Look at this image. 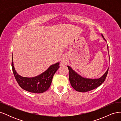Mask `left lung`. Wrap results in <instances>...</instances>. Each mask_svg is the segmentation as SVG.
<instances>
[{
	"mask_svg": "<svg viewBox=\"0 0 121 121\" xmlns=\"http://www.w3.org/2000/svg\"><path fill=\"white\" fill-rule=\"evenodd\" d=\"M101 35L106 41L104 37V36ZM68 68L69 72V80L72 86L75 90L81 92H85L91 91L101 85L105 81L108 71V69L103 76L100 78L89 79L82 77L81 76L77 74L74 71H73L70 67L68 66Z\"/></svg>",
	"mask_w": 121,
	"mask_h": 121,
	"instance_id": "left-lung-1",
	"label": "left lung"
}]
</instances>
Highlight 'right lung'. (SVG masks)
<instances>
[{"instance_id":"obj_1","label":"right lung","mask_w":121,"mask_h":121,"mask_svg":"<svg viewBox=\"0 0 121 121\" xmlns=\"http://www.w3.org/2000/svg\"><path fill=\"white\" fill-rule=\"evenodd\" d=\"M58 65L59 63L51 65L45 72L35 77H23L18 75L14 69L12 56V67L17 82L22 88L32 93H41L49 88L52 82L53 75L60 67Z\"/></svg>"}]
</instances>
